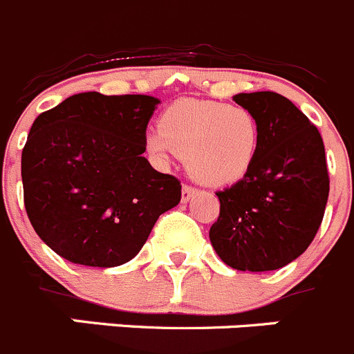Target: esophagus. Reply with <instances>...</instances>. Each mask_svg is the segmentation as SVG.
I'll list each match as a JSON object with an SVG mask.
<instances>
[{"label": "esophagus", "mask_w": 354, "mask_h": 354, "mask_svg": "<svg viewBox=\"0 0 354 354\" xmlns=\"http://www.w3.org/2000/svg\"><path fill=\"white\" fill-rule=\"evenodd\" d=\"M194 194H198V189H196V187H193V186H187V184H184V186H183V202L184 203L189 202Z\"/></svg>", "instance_id": "obj_1"}]
</instances>
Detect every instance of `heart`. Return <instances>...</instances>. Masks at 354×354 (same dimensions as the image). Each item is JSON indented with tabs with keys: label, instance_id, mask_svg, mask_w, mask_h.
I'll return each mask as SVG.
<instances>
[{
	"label": "heart",
	"instance_id": "1",
	"mask_svg": "<svg viewBox=\"0 0 354 354\" xmlns=\"http://www.w3.org/2000/svg\"><path fill=\"white\" fill-rule=\"evenodd\" d=\"M147 151L167 161L186 160L193 179L209 186H228L244 179L258 154L259 124L242 105L212 100H179L160 118V129L147 133Z\"/></svg>",
	"mask_w": 354,
	"mask_h": 354
}]
</instances>
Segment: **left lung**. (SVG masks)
Returning a JSON list of instances; mask_svg holds the SVG:
<instances>
[{
	"label": "left lung",
	"mask_w": 354,
	"mask_h": 354,
	"mask_svg": "<svg viewBox=\"0 0 354 354\" xmlns=\"http://www.w3.org/2000/svg\"><path fill=\"white\" fill-rule=\"evenodd\" d=\"M233 100L258 119V154L244 179L216 193L221 207L210 242L228 267L277 270L309 248L323 221L330 191L325 145L306 113L277 93Z\"/></svg>",
	"instance_id": "left-lung-1"
}]
</instances>
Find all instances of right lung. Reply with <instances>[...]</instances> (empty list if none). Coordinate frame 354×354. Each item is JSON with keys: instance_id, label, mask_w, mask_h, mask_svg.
<instances>
[{"instance_id": "right-lung-1", "label": "right lung", "mask_w": 354, "mask_h": 354, "mask_svg": "<svg viewBox=\"0 0 354 354\" xmlns=\"http://www.w3.org/2000/svg\"><path fill=\"white\" fill-rule=\"evenodd\" d=\"M158 103L89 91L35 119L22 149L26 212L41 241L71 263H126L180 202V180L142 156Z\"/></svg>"}]
</instances>
